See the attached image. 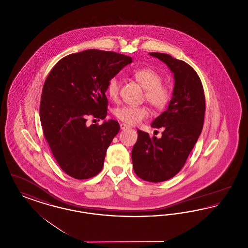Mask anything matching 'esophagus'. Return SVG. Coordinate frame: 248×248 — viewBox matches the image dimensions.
<instances>
[{"label": "esophagus", "instance_id": "esophagus-1", "mask_svg": "<svg viewBox=\"0 0 248 248\" xmlns=\"http://www.w3.org/2000/svg\"><path fill=\"white\" fill-rule=\"evenodd\" d=\"M120 127H121V129L122 130H125L127 129V128H129V125H127V124H120Z\"/></svg>", "mask_w": 248, "mask_h": 248}]
</instances>
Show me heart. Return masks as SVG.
Returning a JSON list of instances; mask_svg holds the SVG:
<instances>
[{
	"label": "heart",
	"instance_id": "heart-1",
	"mask_svg": "<svg viewBox=\"0 0 248 248\" xmlns=\"http://www.w3.org/2000/svg\"><path fill=\"white\" fill-rule=\"evenodd\" d=\"M134 79L145 89V98L156 109H163L171 99V89L162 83V75L152 68H140L133 72ZM107 94L111 100L118 98L120 83L118 78L112 77L107 83ZM146 106H123L114 109L115 117L128 124H138L150 115Z\"/></svg>",
	"mask_w": 248,
	"mask_h": 248
}]
</instances>
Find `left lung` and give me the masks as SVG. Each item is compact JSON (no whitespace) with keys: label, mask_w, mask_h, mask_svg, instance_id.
Returning <instances> with one entry per match:
<instances>
[{"label":"left lung","mask_w":248,"mask_h":248,"mask_svg":"<svg viewBox=\"0 0 248 248\" xmlns=\"http://www.w3.org/2000/svg\"><path fill=\"white\" fill-rule=\"evenodd\" d=\"M149 55L165 63L175 79L167 109L152 123V127L163 128L162 138L138 130L132 150L137 176L157 183L175 177L185 165L202 129L205 97L200 78L189 64L164 53Z\"/></svg>","instance_id":"8db88e82"}]
</instances>
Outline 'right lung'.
Segmentation results:
<instances>
[{"label": "right lung", "instance_id": "right-lung-1", "mask_svg": "<svg viewBox=\"0 0 248 248\" xmlns=\"http://www.w3.org/2000/svg\"><path fill=\"white\" fill-rule=\"evenodd\" d=\"M131 62L122 54L89 49L60 59L48 74L40 103L42 128L60 168L71 177L86 179L102 170L120 125L108 120L87 126V116L106 118L107 83Z\"/></svg>", "mask_w": 248, "mask_h": 248}]
</instances>
